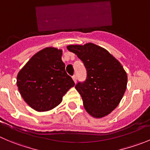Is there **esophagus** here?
I'll list each match as a JSON object with an SVG mask.
<instances>
[{
  "mask_svg": "<svg viewBox=\"0 0 150 150\" xmlns=\"http://www.w3.org/2000/svg\"><path fill=\"white\" fill-rule=\"evenodd\" d=\"M72 79L73 80H74V82H75V83H76V79H77V78H76V75H74V76H72Z\"/></svg>",
  "mask_w": 150,
  "mask_h": 150,
  "instance_id": "esophagus-1",
  "label": "esophagus"
}]
</instances>
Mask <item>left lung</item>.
Instances as JSON below:
<instances>
[{
  "instance_id": "obj_1",
  "label": "left lung",
  "mask_w": 150,
  "mask_h": 150,
  "mask_svg": "<svg viewBox=\"0 0 150 150\" xmlns=\"http://www.w3.org/2000/svg\"><path fill=\"white\" fill-rule=\"evenodd\" d=\"M67 48L77 55L87 69L86 81L75 86L85 110L96 119L108 115L126 91L127 75L123 66L105 48L92 42L69 45Z\"/></svg>"
}]
</instances>
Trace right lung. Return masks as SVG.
Listing matches in <instances>:
<instances>
[{"label": "right lung", "instance_id": "obj_1", "mask_svg": "<svg viewBox=\"0 0 150 150\" xmlns=\"http://www.w3.org/2000/svg\"><path fill=\"white\" fill-rule=\"evenodd\" d=\"M62 55V49L47 47L31 57L18 72V91L35 110L44 112L54 109L75 85L65 71Z\"/></svg>", "mask_w": 150, "mask_h": 150}]
</instances>
